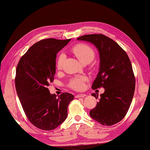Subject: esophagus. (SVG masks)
<instances>
[{"mask_svg": "<svg viewBox=\"0 0 150 150\" xmlns=\"http://www.w3.org/2000/svg\"><path fill=\"white\" fill-rule=\"evenodd\" d=\"M86 96V95L85 94H78V95H76L75 97L76 98H80V97H84Z\"/></svg>", "mask_w": 150, "mask_h": 150, "instance_id": "obj_1", "label": "esophagus"}]
</instances>
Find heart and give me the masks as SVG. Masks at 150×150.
<instances>
[{"mask_svg": "<svg viewBox=\"0 0 150 150\" xmlns=\"http://www.w3.org/2000/svg\"><path fill=\"white\" fill-rule=\"evenodd\" d=\"M71 52L81 63H90L95 57V52L91 47L85 44H78L71 47ZM64 59V55L61 53L59 55L57 60V67L60 69ZM86 78L84 77H77L72 79L69 83V86L75 90H81L84 87V81Z\"/></svg>", "mask_w": 150, "mask_h": 150, "instance_id": "1", "label": "heart"}]
</instances>
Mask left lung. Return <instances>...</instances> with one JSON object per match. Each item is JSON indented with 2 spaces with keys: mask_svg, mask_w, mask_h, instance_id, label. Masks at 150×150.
<instances>
[{
  "mask_svg": "<svg viewBox=\"0 0 150 150\" xmlns=\"http://www.w3.org/2000/svg\"><path fill=\"white\" fill-rule=\"evenodd\" d=\"M77 40L93 44L99 53V71L92 89L103 87L105 91L90 115L103 125H113L125 117L134 95L135 79L131 62L119 44L103 34L86 35ZM91 95L98 98L95 93Z\"/></svg>",
  "mask_w": 150,
  "mask_h": 150,
  "instance_id": "left-lung-1",
  "label": "left lung"
}]
</instances>
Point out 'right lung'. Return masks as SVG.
Here are the masks:
<instances>
[{"instance_id":"1","label":"right lung","mask_w":150,"mask_h":150,"mask_svg":"<svg viewBox=\"0 0 150 150\" xmlns=\"http://www.w3.org/2000/svg\"><path fill=\"white\" fill-rule=\"evenodd\" d=\"M70 40H41L27 51L17 66L15 82L18 98L28 119L39 129L52 130L60 125L74 98L69 93L57 97L47 88L54 80L57 53Z\"/></svg>"}]
</instances>
